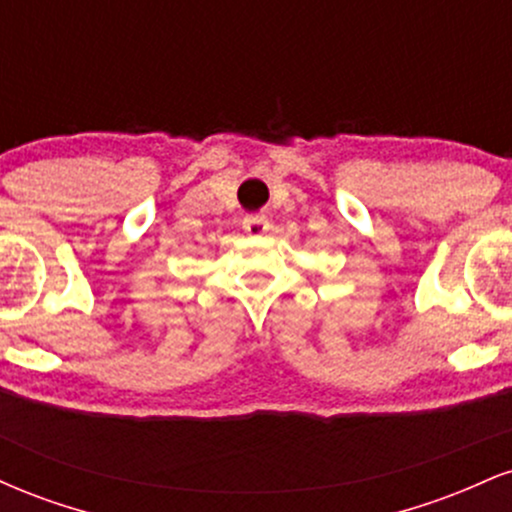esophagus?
I'll use <instances>...</instances> for the list:
<instances>
[{
  "label": "esophagus",
  "mask_w": 512,
  "mask_h": 512,
  "mask_svg": "<svg viewBox=\"0 0 512 512\" xmlns=\"http://www.w3.org/2000/svg\"><path fill=\"white\" fill-rule=\"evenodd\" d=\"M243 228L250 236H264L269 231V219L267 216H245Z\"/></svg>",
  "instance_id": "esophagus-1"
}]
</instances>
